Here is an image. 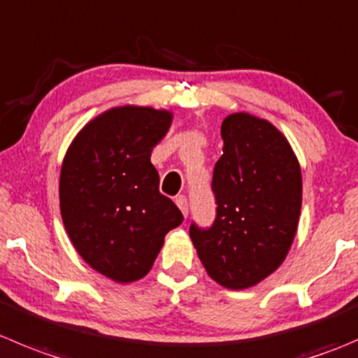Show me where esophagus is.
I'll return each instance as SVG.
<instances>
[{
    "mask_svg": "<svg viewBox=\"0 0 358 358\" xmlns=\"http://www.w3.org/2000/svg\"><path fill=\"white\" fill-rule=\"evenodd\" d=\"M176 206H178L180 210H182L183 217H187V215H189V201H187L185 196H178V197H176Z\"/></svg>",
    "mask_w": 358,
    "mask_h": 358,
    "instance_id": "esophagus-1",
    "label": "esophagus"
}]
</instances>
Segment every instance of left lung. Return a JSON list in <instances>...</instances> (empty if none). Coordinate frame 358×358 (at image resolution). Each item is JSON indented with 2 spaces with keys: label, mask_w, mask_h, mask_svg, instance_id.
<instances>
[{
  "label": "left lung",
  "mask_w": 358,
  "mask_h": 358,
  "mask_svg": "<svg viewBox=\"0 0 358 358\" xmlns=\"http://www.w3.org/2000/svg\"><path fill=\"white\" fill-rule=\"evenodd\" d=\"M224 154L213 169L217 217L190 225L204 269L218 285L243 290L285 260L303 204L301 166L287 138L267 120L239 112L222 122Z\"/></svg>",
  "instance_id": "8db88e82"
}]
</instances>
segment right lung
Segmentation results:
<instances>
[{"label":"right lung","mask_w":358,"mask_h":358,"mask_svg":"<svg viewBox=\"0 0 358 358\" xmlns=\"http://www.w3.org/2000/svg\"><path fill=\"white\" fill-rule=\"evenodd\" d=\"M173 113L150 106H115L87 122L64 155L59 178L62 224L78 255L117 283L143 278L164 236L183 222L159 192L152 148Z\"/></svg>","instance_id":"obj_1"}]
</instances>
